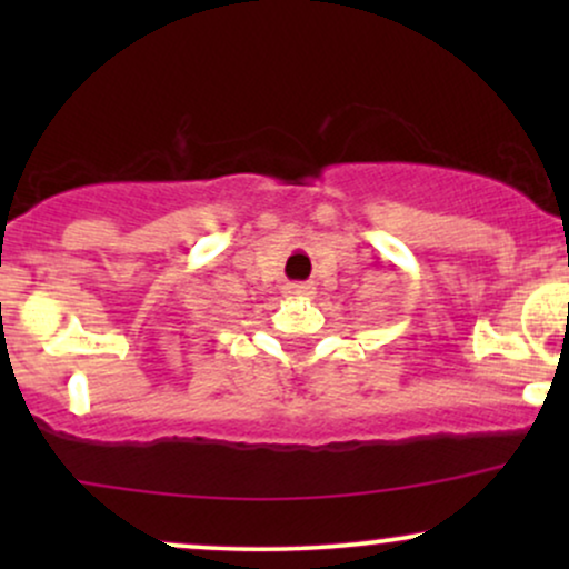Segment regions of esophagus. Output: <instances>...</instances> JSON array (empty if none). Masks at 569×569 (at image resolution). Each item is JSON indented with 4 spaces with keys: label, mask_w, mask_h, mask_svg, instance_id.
I'll use <instances>...</instances> for the list:
<instances>
[{
    "label": "esophagus",
    "mask_w": 569,
    "mask_h": 569,
    "mask_svg": "<svg viewBox=\"0 0 569 569\" xmlns=\"http://www.w3.org/2000/svg\"><path fill=\"white\" fill-rule=\"evenodd\" d=\"M286 291H289L291 297H310V293L316 291V286H312V283H289V286H286Z\"/></svg>",
    "instance_id": "34e87169"
}]
</instances>
